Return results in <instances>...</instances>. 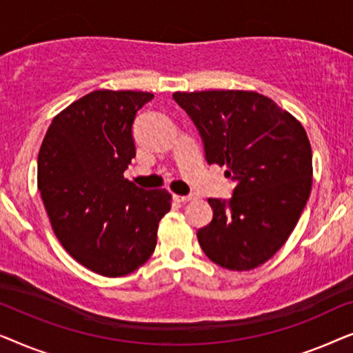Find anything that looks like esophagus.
Masks as SVG:
<instances>
[{"mask_svg":"<svg viewBox=\"0 0 353 353\" xmlns=\"http://www.w3.org/2000/svg\"><path fill=\"white\" fill-rule=\"evenodd\" d=\"M175 199H176L178 202H190V201L194 199V196H192V194H188V196H175Z\"/></svg>","mask_w":353,"mask_h":353,"instance_id":"1","label":"esophagus"}]
</instances>
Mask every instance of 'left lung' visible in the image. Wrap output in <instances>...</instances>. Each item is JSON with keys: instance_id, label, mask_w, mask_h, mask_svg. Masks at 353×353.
<instances>
[{"instance_id": "obj_1", "label": "left lung", "mask_w": 353, "mask_h": 353, "mask_svg": "<svg viewBox=\"0 0 353 353\" xmlns=\"http://www.w3.org/2000/svg\"><path fill=\"white\" fill-rule=\"evenodd\" d=\"M196 125L207 163L226 165L230 199L210 197L212 221L197 231L220 267L248 272L267 262L296 228L312 190V148L288 110L254 91L173 93Z\"/></svg>"}]
</instances>
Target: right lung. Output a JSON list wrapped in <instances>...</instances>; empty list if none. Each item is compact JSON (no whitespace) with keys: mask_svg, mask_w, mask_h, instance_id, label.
Returning <instances> with one entry per match:
<instances>
[{"mask_svg":"<svg viewBox=\"0 0 353 353\" xmlns=\"http://www.w3.org/2000/svg\"><path fill=\"white\" fill-rule=\"evenodd\" d=\"M154 98L98 90L52 119L38 154V190L56 238L77 262L103 276L141 267L170 210L165 190L125 180L137 156L133 122Z\"/></svg>","mask_w":353,"mask_h":353,"instance_id":"right-lung-1","label":"right lung"}]
</instances>
